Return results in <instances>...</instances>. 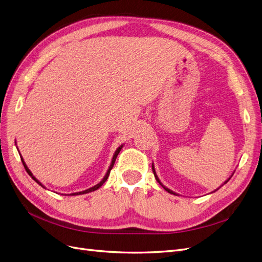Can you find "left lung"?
Listing matches in <instances>:
<instances>
[{
	"mask_svg": "<svg viewBox=\"0 0 262 262\" xmlns=\"http://www.w3.org/2000/svg\"><path fill=\"white\" fill-rule=\"evenodd\" d=\"M152 170H153V173H154V177H156L157 181H158V182L160 183V185H161V186H162V187H163L164 189H165V190H166V191H167L168 193H171V194H176V193H175V192H172L171 190H169L168 188H166V187H164V186L162 185V182L160 181V179H159V177H158V175H157V172H156V169H154V165H153V164H152ZM232 175H233V173H232ZM231 177H232V176H231ZM231 177H230V178H231ZM230 178H229L228 180H226V181H225V183H227V182H228V181L230 180ZM225 183H224V185H225ZM218 189H219V188H218ZM218 189H217V190H218Z\"/></svg>",
	"mask_w": 262,
	"mask_h": 262,
	"instance_id": "left-lung-1",
	"label": "left lung"
}]
</instances>
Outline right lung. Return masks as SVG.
<instances>
[{
	"mask_svg": "<svg viewBox=\"0 0 262 262\" xmlns=\"http://www.w3.org/2000/svg\"><path fill=\"white\" fill-rule=\"evenodd\" d=\"M122 148H123V144L122 146H120L118 149H116V151L114 152V154H113V158H112V161H111V164H110V166H109V168H108V170H106V172H105V175H104V177L102 178V180L99 182V183H97L96 186H94V187H92V188H90V189H87V190H84V191H81V192H76V193H71L70 195H80V194H86V193H90V192H93V191H95V190H97V189H99L103 183L105 182V180L108 179V177H109V175H110V171H111V169H112V167H113V165H114V163H115V160H116V157H118V154L120 153V151L122 150ZM20 158H21V162H23V164H24V166H25V168H26V170H27V172L29 173V175H30L31 177H32V179L35 181V182H37L38 185H40L41 187H43V188H45L42 183L38 181L34 176H33V173L31 172V170L28 168V166H27V164L25 163V161H24V159H23V157H21V154H20Z\"/></svg>",
	"mask_w": 262,
	"mask_h": 262,
	"instance_id": "right-lung-1",
	"label": "right lung"
}]
</instances>
